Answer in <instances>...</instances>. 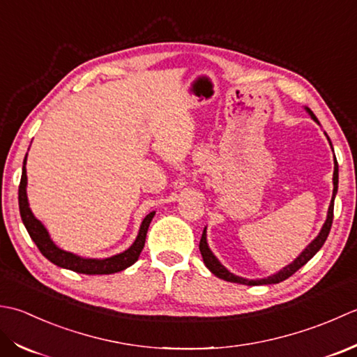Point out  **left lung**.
I'll return each mask as SVG.
<instances>
[{
    "mask_svg": "<svg viewBox=\"0 0 357 357\" xmlns=\"http://www.w3.org/2000/svg\"><path fill=\"white\" fill-rule=\"evenodd\" d=\"M305 111H307L311 119L314 120L317 125H321L319 123V120L316 119V115L312 114L308 107H305ZM326 135V132H325ZM326 138H328V142L331 144V140L330 137L326 135ZM333 148V146H331ZM337 185H339V166H337V160L334 158V172H333V197H331V202H330V206H328V213H326V220L324 223V227L321 229V232L314 237V240H311V243L305 248L299 256H297L293 261H291L289 265H287L285 268H282V270L279 273H275L273 275H268V278L265 279H256V280H250V279H245V278H240V275H236L234 273H231L228 268H225L220 260L217 259L214 256V252L209 250L208 246V240H206V228L203 229V234H202V238H200V252H202V257H203V261H205V265L208 270L213 273L214 275H217L219 279H223L227 282H234V283H242V285H248V287H254V285H271V283H279V282H283L285 279H288L289 275H293L299 268H302L305 264L310 259L314 257V254L322 248L326 237H328L330 234V229H331V223H333V209H334V199H336V194H337Z\"/></svg>",
    "mask_w": 357,
    "mask_h": 357,
    "instance_id": "obj_1",
    "label": "left lung"
}]
</instances>
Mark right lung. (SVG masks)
<instances>
[{"label": "right lung", "mask_w": 357, "mask_h": 357, "mask_svg": "<svg viewBox=\"0 0 357 357\" xmlns=\"http://www.w3.org/2000/svg\"><path fill=\"white\" fill-rule=\"evenodd\" d=\"M26 162H27V154L23 162V174H21V181L18 188V205H20V214L21 220H23L24 227L29 232V236L38 246L43 256L47 260L52 261L54 265L60 268H66V270L75 271L79 274H114L126 270L130 265H134L135 261L140 257V252L146 242V234L149 223L152 217L155 215V211H152L146 217H144L140 229H138V234L134 240V243L129 246L126 251L120 254H115V256L106 257V259H89V257H82L77 256L74 252L64 251L60 246H56L52 238H50L49 232L45 225H43L36 217L33 215L31 206H29L27 200V174H26Z\"/></svg>", "instance_id": "right-lung-1"}]
</instances>
